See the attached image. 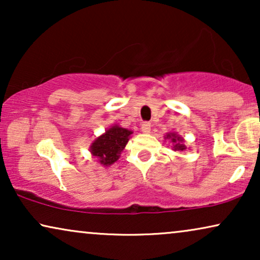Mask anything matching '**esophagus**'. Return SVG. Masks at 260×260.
I'll use <instances>...</instances> for the list:
<instances>
[{"instance_id": "esophagus-1", "label": "esophagus", "mask_w": 260, "mask_h": 260, "mask_svg": "<svg viewBox=\"0 0 260 260\" xmlns=\"http://www.w3.org/2000/svg\"><path fill=\"white\" fill-rule=\"evenodd\" d=\"M141 129H142V131H143V133H145V134L150 133V129H151V124L149 123V122H143V123H142V126H141Z\"/></svg>"}]
</instances>
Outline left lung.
<instances>
[{
  "label": "left lung",
  "instance_id": "8db88e82",
  "mask_svg": "<svg viewBox=\"0 0 260 260\" xmlns=\"http://www.w3.org/2000/svg\"><path fill=\"white\" fill-rule=\"evenodd\" d=\"M167 138H170V140H172V142L174 143V150H181V151H183L184 149H186V147H184V145L182 144V138L181 137H177L175 134H168L167 135Z\"/></svg>",
  "mask_w": 260,
  "mask_h": 260
}]
</instances>
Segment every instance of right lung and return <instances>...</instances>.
Instances as JSON below:
<instances>
[{
	"instance_id": "1",
	"label": "right lung",
	"mask_w": 260,
	"mask_h": 260,
	"mask_svg": "<svg viewBox=\"0 0 260 260\" xmlns=\"http://www.w3.org/2000/svg\"><path fill=\"white\" fill-rule=\"evenodd\" d=\"M133 134L130 130L118 125L110 127L104 135L98 137L91 145L92 155L98 157L103 166H111L119 158V154L125 148L129 136Z\"/></svg>"
}]
</instances>
